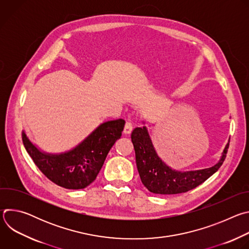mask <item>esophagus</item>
<instances>
[{"label": "esophagus", "mask_w": 249, "mask_h": 249, "mask_svg": "<svg viewBox=\"0 0 249 249\" xmlns=\"http://www.w3.org/2000/svg\"><path fill=\"white\" fill-rule=\"evenodd\" d=\"M133 128H134V124H133L132 122H130V121L126 122L125 127H124V131H123V132H124V134H125V135H129V134H131V132H132Z\"/></svg>", "instance_id": "1"}]
</instances>
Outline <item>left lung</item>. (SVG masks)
<instances>
[{"mask_svg": "<svg viewBox=\"0 0 249 249\" xmlns=\"http://www.w3.org/2000/svg\"><path fill=\"white\" fill-rule=\"evenodd\" d=\"M131 139L142 182L150 192L162 195L187 192L202 184L221 167L229 149L228 143L220 160L209 168L178 171L169 167L158 156L146 126L135 128Z\"/></svg>", "mask_w": 249, "mask_h": 249, "instance_id": "obj_1", "label": "left lung"}]
</instances>
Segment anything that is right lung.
I'll list each match as a JSON object with an SVG mask.
<instances>
[{
    "label": "right lung",
    "mask_w": 249,
    "mask_h": 249,
    "mask_svg": "<svg viewBox=\"0 0 249 249\" xmlns=\"http://www.w3.org/2000/svg\"><path fill=\"white\" fill-rule=\"evenodd\" d=\"M124 125L123 119L104 122L77 147L61 154L40 151L24 131L22 143L34 163L49 180L67 189H83L96 178L108 152L120 139Z\"/></svg>",
    "instance_id": "add662e5"
}]
</instances>
